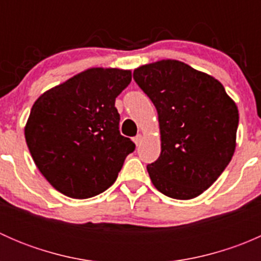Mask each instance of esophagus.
Masks as SVG:
<instances>
[{
  "label": "esophagus",
  "instance_id": "34e87169",
  "mask_svg": "<svg viewBox=\"0 0 261 261\" xmlns=\"http://www.w3.org/2000/svg\"><path fill=\"white\" fill-rule=\"evenodd\" d=\"M133 140H134V143H135V145L139 146L141 144V141H143V136H141L140 134H139V135H136L135 138L133 139Z\"/></svg>",
  "mask_w": 261,
  "mask_h": 261
}]
</instances>
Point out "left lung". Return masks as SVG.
Returning a JSON list of instances; mask_svg holds the SVG:
<instances>
[{
	"mask_svg": "<svg viewBox=\"0 0 261 261\" xmlns=\"http://www.w3.org/2000/svg\"><path fill=\"white\" fill-rule=\"evenodd\" d=\"M158 111L162 152L147 165L165 196L192 199L217 180L236 147L239 110L222 83L186 63L163 59L134 70Z\"/></svg>",
	"mask_w": 261,
	"mask_h": 261,
	"instance_id": "obj_1",
	"label": "left lung"
}]
</instances>
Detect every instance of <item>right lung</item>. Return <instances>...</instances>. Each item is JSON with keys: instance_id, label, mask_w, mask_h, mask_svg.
Instances as JSON below:
<instances>
[{"instance_id": "obj_1", "label": "right lung", "mask_w": 261, "mask_h": 261, "mask_svg": "<svg viewBox=\"0 0 261 261\" xmlns=\"http://www.w3.org/2000/svg\"><path fill=\"white\" fill-rule=\"evenodd\" d=\"M131 70L89 68L44 92L31 107L25 139L34 163L64 196L91 198L117 179L135 144L120 134L116 97Z\"/></svg>"}]
</instances>
